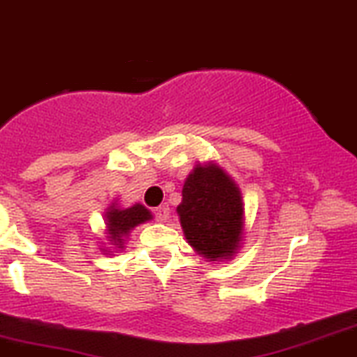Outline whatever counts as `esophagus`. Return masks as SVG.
<instances>
[{
    "label": "esophagus",
    "instance_id": "34e87169",
    "mask_svg": "<svg viewBox=\"0 0 357 357\" xmlns=\"http://www.w3.org/2000/svg\"><path fill=\"white\" fill-rule=\"evenodd\" d=\"M153 213H155V218L158 220V222H165V220L169 218V213H171V209H169L167 204H162V206H158V208L153 209Z\"/></svg>",
    "mask_w": 357,
    "mask_h": 357
}]
</instances>
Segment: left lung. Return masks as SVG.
Listing matches in <instances>:
<instances>
[{"label": "left lung", "instance_id": "8db88e82", "mask_svg": "<svg viewBox=\"0 0 357 357\" xmlns=\"http://www.w3.org/2000/svg\"><path fill=\"white\" fill-rule=\"evenodd\" d=\"M176 208L188 245L208 261H229L243 241L245 204L234 179L215 162L197 163Z\"/></svg>", "mask_w": 357, "mask_h": 357}]
</instances>
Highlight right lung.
Returning a JSON list of instances; mask_svg holds the SVG:
<instances>
[{"mask_svg": "<svg viewBox=\"0 0 357 357\" xmlns=\"http://www.w3.org/2000/svg\"><path fill=\"white\" fill-rule=\"evenodd\" d=\"M151 218V211L142 204L119 208L118 202H112L105 211V234H107V239L114 246V250H123L130 231ZM103 252H109V250H103Z\"/></svg>", "mask_w": 357, "mask_h": 357, "instance_id": "obj_1", "label": "right lung"}]
</instances>
